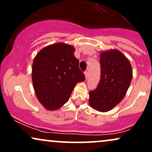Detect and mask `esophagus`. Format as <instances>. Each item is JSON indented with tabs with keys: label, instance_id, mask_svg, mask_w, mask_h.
Returning a JSON list of instances; mask_svg holds the SVG:
<instances>
[{
	"label": "esophagus",
	"instance_id": "34e87169",
	"mask_svg": "<svg viewBox=\"0 0 152 152\" xmlns=\"http://www.w3.org/2000/svg\"><path fill=\"white\" fill-rule=\"evenodd\" d=\"M84 75H85V77H86V79H87V78H88V71H85Z\"/></svg>",
	"mask_w": 152,
	"mask_h": 152
}]
</instances>
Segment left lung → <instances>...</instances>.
<instances>
[{
    "instance_id": "8db88e82",
    "label": "left lung",
    "mask_w": 152,
    "mask_h": 152,
    "mask_svg": "<svg viewBox=\"0 0 152 152\" xmlns=\"http://www.w3.org/2000/svg\"><path fill=\"white\" fill-rule=\"evenodd\" d=\"M100 64V81L95 90L89 91L88 103L94 109L106 112L125 96L133 72L128 58L116 49L101 52Z\"/></svg>"
}]
</instances>
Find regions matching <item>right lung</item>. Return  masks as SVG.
I'll return each instance as SVG.
<instances>
[{"mask_svg":"<svg viewBox=\"0 0 152 152\" xmlns=\"http://www.w3.org/2000/svg\"><path fill=\"white\" fill-rule=\"evenodd\" d=\"M74 51L73 46L56 43L44 47L34 58L33 85L38 101L47 110L61 107L76 83L85 81Z\"/></svg>","mask_w":152,"mask_h":152,"instance_id":"right-lung-1","label":"right lung"}]
</instances>
